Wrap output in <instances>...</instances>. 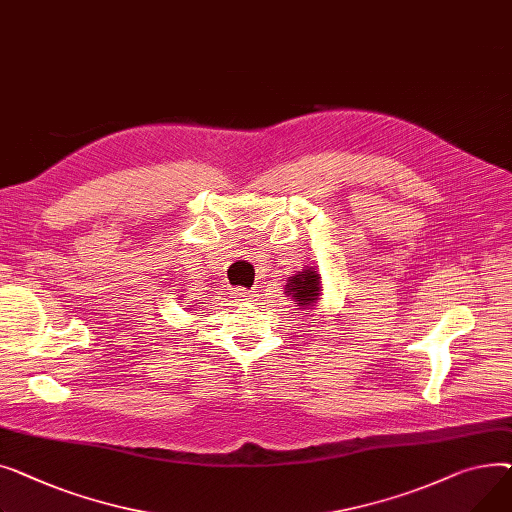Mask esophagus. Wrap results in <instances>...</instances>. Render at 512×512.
Segmentation results:
<instances>
[{
	"label": "esophagus",
	"instance_id": "obj_1",
	"mask_svg": "<svg viewBox=\"0 0 512 512\" xmlns=\"http://www.w3.org/2000/svg\"><path fill=\"white\" fill-rule=\"evenodd\" d=\"M235 297L242 299V302H252V299H254L256 295H254V291H248V289H237V291H235Z\"/></svg>",
	"mask_w": 512,
	"mask_h": 512
}]
</instances>
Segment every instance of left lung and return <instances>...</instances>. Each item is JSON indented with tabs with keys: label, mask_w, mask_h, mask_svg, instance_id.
I'll return each instance as SVG.
<instances>
[{
	"label": "left lung",
	"mask_w": 512,
	"mask_h": 512,
	"mask_svg": "<svg viewBox=\"0 0 512 512\" xmlns=\"http://www.w3.org/2000/svg\"><path fill=\"white\" fill-rule=\"evenodd\" d=\"M285 295L295 299L297 310H312L322 295V277L314 266L297 270V275L287 279Z\"/></svg>",
	"instance_id": "8db88e82"
}]
</instances>
